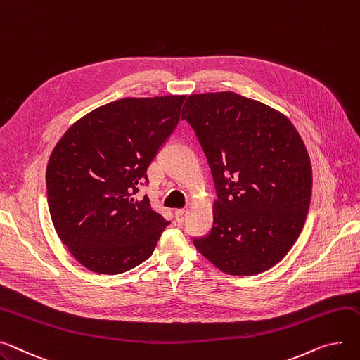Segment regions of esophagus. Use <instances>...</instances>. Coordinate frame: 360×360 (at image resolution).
I'll list each match as a JSON object with an SVG mask.
<instances>
[{"label": "esophagus", "instance_id": "esophagus-1", "mask_svg": "<svg viewBox=\"0 0 360 360\" xmlns=\"http://www.w3.org/2000/svg\"><path fill=\"white\" fill-rule=\"evenodd\" d=\"M186 214H188V211H186L185 208H179V210H176V211H175V217H176V221H178L179 224L185 221V219H186Z\"/></svg>", "mask_w": 360, "mask_h": 360}]
</instances>
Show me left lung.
Segmentation results:
<instances>
[{
  "mask_svg": "<svg viewBox=\"0 0 360 360\" xmlns=\"http://www.w3.org/2000/svg\"><path fill=\"white\" fill-rule=\"evenodd\" d=\"M184 120L207 156L217 200L212 229L194 246L221 272H265L290 252L309 208L313 171L281 111L236 92L189 95Z\"/></svg>",
  "mask_w": 360,
  "mask_h": 360,
  "instance_id": "1",
  "label": "left lung"
}]
</instances>
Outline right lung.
<instances>
[{
  "mask_svg": "<svg viewBox=\"0 0 360 360\" xmlns=\"http://www.w3.org/2000/svg\"><path fill=\"white\" fill-rule=\"evenodd\" d=\"M186 95L122 98L72 124L46 167L55 230L82 266L103 275L130 271L152 256L169 224L136 198L148 166L179 123Z\"/></svg>",
  "mask_w": 360,
  "mask_h": 360,
  "instance_id": "1",
  "label": "right lung"
}]
</instances>
